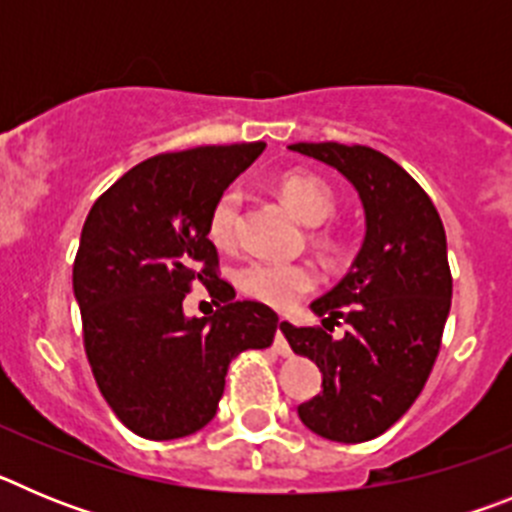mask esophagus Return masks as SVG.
<instances>
[{"label":"esophagus","instance_id":"esophagus-1","mask_svg":"<svg viewBox=\"0 0 512 512\" xmlns=\"http://www.w3.org/2000/svg\"><path fill=\"white\" fill-rule=\"evenodd\" d=\"M284 330H287V320L279 318V323H277V336H274V346H277L279 354L289 356V354H292V348H289L287 336H284Z\"/></svg>","mask_w":512,"mask_h":512}]
</instances>
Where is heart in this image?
Wrapping results in <instances>:
<instances>
[{"instance_id":"1","label":"heart","mask_w":512,"mask_h":512,"mask_svg":"<svg viewBox=\"0 0 512 512\" xmlns=\"http://www.w3.org/2000/svg\"><path fill=\"white\" fill-rule=\"evenodd\" d=\"M279 197L305 225L325 223L336 212V197L323 179L312 174H284L279 179ZM241 189H225L215 200L207 220V235L220 248L235 243L238 212H241ZM238 284L253 300L271 307L295 305L302 295L315 287V274L302 264H279V261H251L238 271Z\"/></svg>"}]
</instances>
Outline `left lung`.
I'll use <instances>...</instances> for the list:
<instances>
[{
	"instance_id": "8db88e82",
	"label": "left lung",
	"mask_w": 512,
	"mask_h": 512,
	"mask_svg": "<svg viewBox=\"0 0 512 512\" xmlns=\"http://www.w3.org/2000/svg\"><path fill=\"white\" fill-rule=\"evenodd\" d=\"M289 151L336 169L364 207L354 264L310 305L323 328L284 330L292 351L323 374V392L297 415L328 441H372L408 413L441 348L451 310L446 233L431 197L390 156L343 143H292ZM338 319L349 323L343 339L327 333Z\"/></svg>"
}]
</instances>
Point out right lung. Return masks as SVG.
<instances>
[{
  "label": "right lung",
  "mask_w": 512,
  "mask_h": 512,
  "mask_svg": "<svg viewBox=\"0 0 512 512\" xmlns=\"http://www.w3.org/2000/svg\"><path fill=\"white\" fill-rule=\"evenodd\" d=\"M264 148L256 140L148 158L94 202L81 228L74 297L84 346L99 392L138 436L171 441L205 428L230 361L274 341L279 315L235 300L207 235L215 200ZM192 281L224 305L210 319L183 315Z\"/></svg>",
  "instance_id": "obj_1"
}]
</instances>
